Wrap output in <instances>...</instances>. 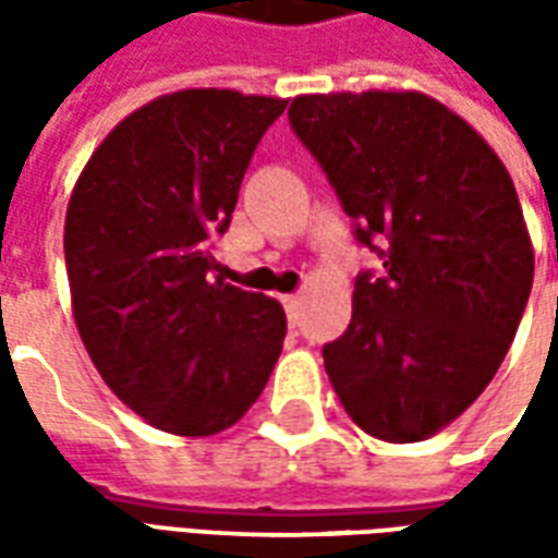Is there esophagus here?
Returning a JSON list of instances; mask_svg holds the SVG:
<instances>
[{"label": "esophagus", "instance_id": "esophagus-1", "mask_svg": "<svg viewBox=\"0 0 558 558\" xmlns=\"http://www.w3.org/2000/svg\"><path fill=\"white\" fill-rule=\"evenodd\" d=\"M283 307H287L290 323L295 326V323H299V316H302V295H283Z\"/></svg>", "mask_w": 558, "mask_h": 558}]
</instances>
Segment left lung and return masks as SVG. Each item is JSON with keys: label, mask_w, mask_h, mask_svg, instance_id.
<instances>
[{"label": "left lung", "mask_w": 558, "mask_h": 558, "mask_svg": "<svg viewBox=\"0 0 558 558\" xmlns=\"http://www.w3.org/2000/svg\"><path fill=\"white\" fill-rule=\"evenodd\" d=\"M290 125L383 259L323 347L328 379L364 433L427 439L487 388L526 311L535 256L514 182L421 92L299 95Z\"/></svg>", "instance_id": "obj_1"}]
</instances>
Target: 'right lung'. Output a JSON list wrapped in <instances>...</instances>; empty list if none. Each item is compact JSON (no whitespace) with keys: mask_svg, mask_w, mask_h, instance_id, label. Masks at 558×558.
<instances>
[{"mask_svg":"<svg viewBox=\"0 0 558 558\" xmlns=\"http://www.w3.org/2000/svg\"><path fill=\"white\" fill-rule=\"evenodd\" d=\"M283 110L230 89L163 95L107 134L71 194L80 338L116 398L158 430H227L278 362L283 307L211 278V239L230 227L247 163Z\"/></svg>","mask_w":558,"mask_h":558,"instance_id":"right-lung-1","label":"right lung"}]
</instances>
